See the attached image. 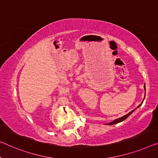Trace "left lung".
<instances>
[{
  "label": "left lung",
  "mask_w": 158,
  "mask_h": 158,
  "mask_svg": "<svg viewBox=\"0 0 158 158\" xmlns=\"http://www.w3.org/2000/svg\"><path fill=\"white\" fill-rule=\"evenodd\" d=\"M144 88H145V85H144ZM144 100V99H143ZM143 102H142V103H143ZM142 103L140 104H139V105L138 106V107H139V106L141 105L142 104ZM135 110H132L131 111H130L129 113H128L127 114H126V115H124L123 116H122V117H121V118H117V119H115L114 121H112V122H110V123H107V125H113V124H115V123H119V122H121V121H123V120H125L126 118H127L128 116H129L131 114L133 113V111H134Z\"/></svg>",
  "instance_id": "1"
}]
</instances>
